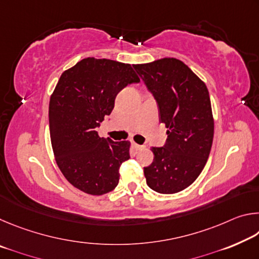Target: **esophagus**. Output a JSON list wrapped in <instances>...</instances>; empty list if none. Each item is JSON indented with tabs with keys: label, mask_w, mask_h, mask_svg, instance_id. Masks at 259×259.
I'll use <instances>...</instances> for the list:
<instances>
[{
	"label": "esophagus",
	"mask_w": 259,
	"mask_h": 259,
	"mask_svg": "<svg viewBox=\"0 0 259 259\" xmlns=\"http://www.w3.org/2000/svg\"><path fill=\"white\" fill-rule=\"evenodd\" d=\"M133 147L135 148L136 151H140V150H144V148H145V146L138 145V144H136V143H133Z\"/></svg>",
	"instance_id": "esophagus-1"
}]
</instances>
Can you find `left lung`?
I'll use <instances>...</instances> for the list:
<instances>
[{"instance_id":"1","label":"left lung","mask_w":259,"mask_h":259,"mask_svg":"<svg viewBox=\"0 0 259 259\" xmlns=\"http://www.w3.org/2000/svg\"><path fill=\"white\" fill-rule=\"evenodd\" d=\"M134 68L154 96L166 143L152 147L154 160L144 168L146 183L161 194L185 190L199 177L211 150L213 116L205 83L176 58H162Z\"/></svg>"}]
</instances>
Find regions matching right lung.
<instances>
[{
  "label": "right lung",
  "mask_w": 259,
  "mask_h": 259,
  "mask_svg": "<svg viewBox=\"0 0 259 259\" xmlns=\"http://www.w3.org/2000/svg\"><path fill=\"white\" fill-rule=\"evenodd\" d=\"M140 80L130 64L82 59L65 71L49 103L51 145L60 171L91 195L113 191L120 166L130 159V142L99 137L96 128L114 108L116 95Z\"/></svg>",
  "instance_id": "1"
}]
</instances>
